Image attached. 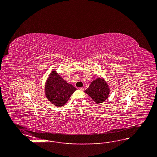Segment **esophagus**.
Masks as SVG:
<instances>
[{
    "instance_id": "1",
    "label": "esophagus",
    "mask_w": 157,
    "mask_h": 157,
    "mask_svg": "<svg viewBox=\"0 0 157 157\" xmlns=\"http://www.w3.org/2000/svg\"><path fill=\"white\" fill-rule=\"evenodd\" d=\"M79 89L80 90H82V91H83V90H84V87H79Z\"/></svg>"
}]
</instances>
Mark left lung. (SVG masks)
Returning <instances> with one entry per match:
<instances>
[{"mask_svg": "<svg viewBox=\"0 0 157 157\" xmlns=\"http://www.w3.org/2000/svg\"><path fill=\"white\" fill-rule=\"evenodd\" d=\"M85 92L90 96L95 102L100 103L103 102L108 98L109 89L104 80L98 78L91 82Z\"/></svg>", "mask_w": 157, "mask_h": 157, "instance_id": "8db88e82", "label": "left lung"}]
</instances>
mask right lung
Here are the masks:
<instances>
[{
  "label": "right lung",
  "mask_w": 157,
  "mask_h": 157,
  "mask_svg": "<svg viewBox=\"0 0 157 157\" xmlns=\"http://www.w3.org/2000/svg\"><path fill=\"white\" fill-rule=\"evenodd\" d=\"M77 89L68 84L55 71L49 75L45 85L48 99L57 107L64 105Z\"/></svg>",
  "instance_id": "add662e5"
}]
</instances>
